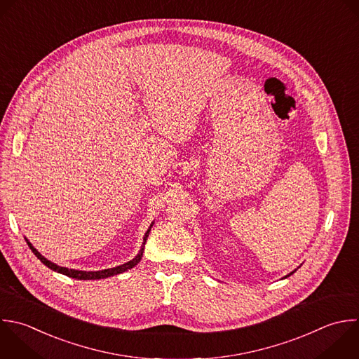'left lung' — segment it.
I'll return each mask as SVG.
<instances>
[{
  "label": "left lung",
  "instance_id": "left-lung-1",
  "mask_svg": "<svg viewBox=\"0 0 359 359\" xmlns=\"http://www.w3.org/2000/svg\"><path fill=\"white\" fill-rule=\"evenodd\" d=\"M294 271H296V269H294ZM294 271H293V272H294ZM293 272H290V273H289V275H286V276H290ZM286 276H285V278H286Z\"/></svg>",
  "mask_w": 359,
  "mask_h": 359
}]
</instances>
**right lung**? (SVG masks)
Instances as JSON below:
<instances>
[{
  "label": "right lung",
  "mask_w": 359,
  "mask_h": 359,
  "mask_svg": "<svg viewBox=\"0 0 359 359\" xmlns=\"http://www.w3.org/2000/svg\"><path fill=\"white\" fill-rule=\"evenodd\" d=\"M153 224H154V222H153V223L150 224V227L147 229V231H146V234H144V237H143V245H142L139 254H137L133 259H130V261H128V262H125V264H122V265H119V266L108 268V269H102V271H79V269H69V268H66V266H59L57 264H55V262L49 261L48 258H45V257L29 243V240H28L27 237H25V241H27V244L29 245V248L32 250V252H34L48 268H50V269H53V271H56V272H59V273H63V275H66V276H70V278H74V279H80V280H81V279H83V280L104 279V278H108V276H114V275L122 273V272H125V271H128V269L136 266V265L140 262V259H142V257H143V251H144V244H146V240H147V237H149V233H150Z\"/></svg>",
  "instance_id": "right-lung-1"
}]
</instances>
